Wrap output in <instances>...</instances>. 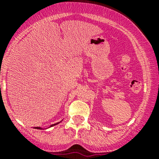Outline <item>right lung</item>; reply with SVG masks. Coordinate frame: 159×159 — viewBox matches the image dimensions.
<instances>
[{
    "mask_svg": "<svg viewBox=\"0 0 159 159\" xmlns=\"http://www.w3.org/2000/svg\"><path fill=\"white\" fill-rule=\"evenodd\" d=\"M58 123H56V124H53V125H52V126H55V125L58 124ZM35 128H36V129H40V127H35Z\"/></svg>",
    "mask_w": 159,
    "mask_h": 159,
    "instance_id": "right-lung-1",
    "label": "right lung"
}]
</instances>
